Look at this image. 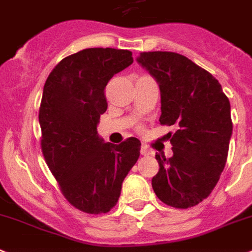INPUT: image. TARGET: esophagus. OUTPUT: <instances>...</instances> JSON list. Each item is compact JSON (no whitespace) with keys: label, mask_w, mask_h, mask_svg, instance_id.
Segmentation results:
<instances>
[{"label":"esophagus","mask_w":252,"mask_h":252,"mask_svg":"<svg viewBox=\"0 0 252 252\" xmlns=\"http://www.w3.org/2000/svg\"><path fill=\"white\" fill-rule=\"evenodd\" d=\"M140 153H141V156H150V154H153L152 149H150V148H148L147 145H143V147H141Z\"/></svg>","instance_id":"esophagus-1"}]
</instances>
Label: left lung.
Here are the masks:
<instances>
[{"mask_svg":"<svg viewBox=\"0 0 252 252\" xmlns=\"http://www.w3.org/2000/svg\"><path fill=\"white\" fill-rule=\"evenodd\" d=\"M160 90V125L169 132L173 156L156 154L159 171L152 180L159 200L188 209L209 196L219 181L232 136L231 104L210 72L175 52H141L136 60Z\"/></svg>","mask_w":252,"mask_h":252,"instance_id":"8db88e82","label":"left lung"}]
</instances>
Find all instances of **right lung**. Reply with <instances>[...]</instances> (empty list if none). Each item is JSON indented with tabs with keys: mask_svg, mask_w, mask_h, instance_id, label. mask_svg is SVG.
Listing matches in <instances>:
<instances>
[{
	"mask_svg": "<svg viewBox=\"0 0 252 252\" xmlns=\"http://www.w3.org/2000/svg\"><path fill=\"white\" fill-rule=\"evenodd\" d=\"M132 62L127 49H83L59 62L43 88V156L63 196L84 213H108L117 204L122 182L140 156L136 137L115 145L96 131L108 105L105 85Z\"/></svg>",
	"mask_w": 252,
	"mask_h": 252,
	"instance_id": "1",
	"label": "right lung"
}]
</instances>
